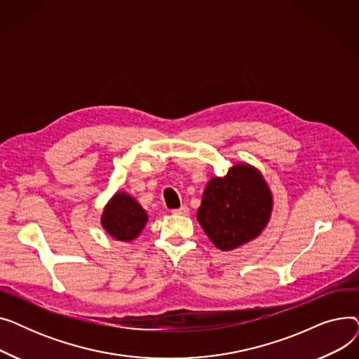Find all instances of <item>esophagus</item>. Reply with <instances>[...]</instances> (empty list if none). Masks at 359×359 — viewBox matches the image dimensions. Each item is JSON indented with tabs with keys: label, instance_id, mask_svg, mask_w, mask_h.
<instances>
[{
	"label": "esophagus",
	"instance_id": "obj_1",
	"mask_svg": "<svg viewBox=\"0 0 359 359\" xmlns=\"http://www.w3.org/2000/svg\"><path fill=\"white\" fill-rule=\"evenodd\" d=\"M172 212H173V214H176V215H187V214H189V208H187L186 205H183V206H180V208L173 210Z\"/></svg>",
	"mask_w": 359,
	"mask_h": 359
}]
</instances>
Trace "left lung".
Returning <instances> with one entry per match:
<instances>
[{"label": "left lung", "instance_id": "left-lung-1", "mask_svg": "<svg viewBox=\"0 0 359 359\" xmlns=\"http://www.w3.org/2000/svg\"><path fill=\"white\" fill-rule=\"evenodd\" d=\"M271 211L265 179L255 167L236 164L224 177L210 180L196 217L218 249L233 250L262 233Z\"/></svg>", "mask_w": 359, "mask_h": 359}]
</instances>
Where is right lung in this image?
Here are the masks:
<instances>
[{
    "label": "right lung",
    "mask_w": 359,
    "mask_h": 359,
    "mask_svg": "<svg viewBox=\"0 0 359 359\" xmlns=\"http://www.w3.org/2000/svg\"><path fill=\"white\" fill-rule=\"evenodd\" d=\"M147 219V212L134 198L118 192L106 205L102 225L113 238L130 241L140 236Z\"/></svg>",
    "instance_id": "add662e5"
}]
</instances>
